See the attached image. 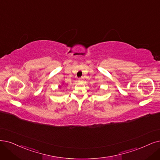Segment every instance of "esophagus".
Instances as JSON below:
<instances>
[{
  "label": "esophagus",
  "instance_id": "esophagus-1",
  "mask_svg": "<svg viewBox=\"0 0 160 160\" xmlns=\"http://www.w3.org/2000/svg\"><path fill=\"white\" fill-rule=\"evenodd\" d=\"M82 78H80L78 79V82H80V81H82Z\"/></svg>",
  "mask_w": 160,
  "mask_h": 160
}]
</instances>
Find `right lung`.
I'll use <instances>...</instances> for the list:
<instances>
[{
  "instance_id": "obj_1",
  "label": "right lung",
  "mask_w": 160,
  "mask_h": 160,
  "mask_svg": "<svg viewBox=\"0 0 160 160\" xmlns=\"http://www.w3.org/2000/svg\"><path fill=\"white\" fill-rule=\"evenodd\" d=\"M63 84H64V83H62V84H61V85H59V86H58V88H62V85H63Z\"/></svg>"
}]
</instances>
